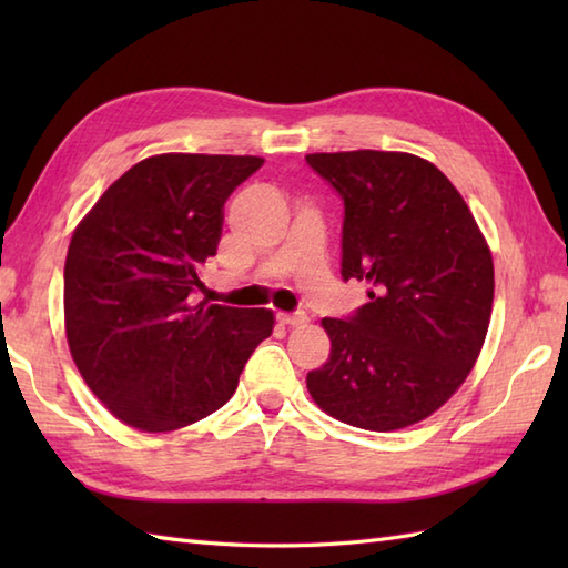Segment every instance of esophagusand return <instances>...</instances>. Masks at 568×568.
I'll use <instances>...</instances> for the list:
<instances>
[{"instance_id": "obj_1", "label": "esophagus", "mask_w": 568, "mask_h": 568, "mask_svg": "<svg viewBox=\"0 0 568 568\" xmlns=\"http://www.w3.org/2000/svg\"><path fill=\"white\" fill-rule=\"evenodd\" d=\"M277 322L287 324V327H300V324L307 322V315L305 312H281V315H277Z\"/></svg>"}]
</instances>
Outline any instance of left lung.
<instances>
[{
    "mask_svg": "<svg viewBox=\"0 0 568 568\" xmlns=\"http://www.w3.org/2000/svg\"><path fill=\"white\" fill-rule=\"evenodd\" d=\"M305 161L344 202L342 277L371 287L356 315L322 320L332 352L307 373V390L352 427L415 425L449 400L484 348L490 248L449 178L425 159L342 151Z\"/></svg>",
    "mask_w": 568,
    "mask_h": 568,
    "instance_id": "left-lung-1",
    "label": "left lung"
}]
</instances>
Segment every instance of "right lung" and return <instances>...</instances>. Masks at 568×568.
<instances>
[{
	"instance_id": "add662e5",
	"label": "right lung",
	"mask_w": 568,
	"mask_h": 568,
	"mask_svg": "<svg viewBox=\"0 0 568 568\" xmlns=\"http://www.w3.org/2000/svg\"><path fill=\"white\" fill-rule=\"evenodd\" d=\"M258 155L163 153L106 187L65 258V334L88 388L124 425L173 432L234 395L271 310L192 303L224 202Z\"/></svg>"
}]
</instances>
